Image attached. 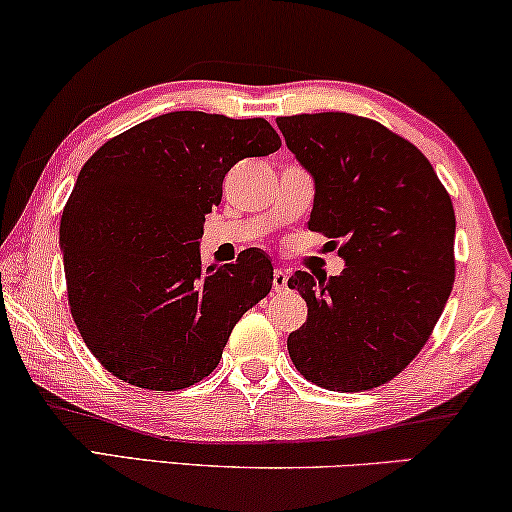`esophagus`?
Wrapping results in <instances>:
<instances>
[{"label": "esophagus", "instance_id": "34e87169", "mask_svg": "<svg viewBox=\"0 0 512 512\" xmlns=\"http://www.w3.org/2000/svg\"><path fill=\"white\" fill-rule=\"evenodd\" d=\"M287 280H290V276H287L285 269L273 271V292H285L287 290Z\"/></svg>", "mask_w": 512, "mask_h": 512}]
</instances>
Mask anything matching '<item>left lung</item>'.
Masks as SVG:
<instances>
[{
  "label": "left lung",
  "instance_id": "1",
  "mask_svg": "<svg viewBox=\"0 0 512 512\" xmlns=\"http://www.w3.org/2000/svg\"><path fill=\"white\" fill-rule=\"evenodd\" d=\"M313 178L311 232L341 241V276L294 271L308 318L287 336L301 376L331 392L392 380L427 343L455 283V208L413 143L350 113L278 118ZM331 241V243H336Z\"/></svg>",
  "mask_w": 512,
  "mask_h": 512
}]
</instances>
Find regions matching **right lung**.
I'll use <instances>...</instances> for the list:
<instances>
[{
    "mask_svg": "<svg viewBox=\"0 0 512 512\" xmlns=\"http://www.w3.org/2000/svg\"><path fill=\"white\" fill-rule=\"evenodd\" d=\"M280 148L264 118L174 111L106 141L85 162L60 222L69 306L106 371L146 390H183L218 366L273 266L259 248L201 264L204 220L225 174Z\"/></svg>",
    "mask_w": 512,
    "mask_h": 512,
    "instance_id": "1",
    "label": "right lung"
}]
</instances>
